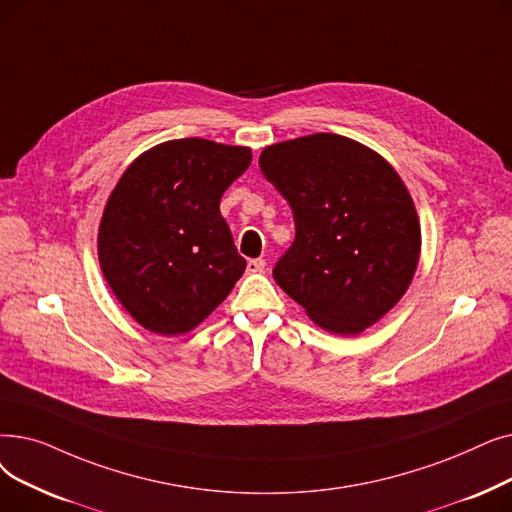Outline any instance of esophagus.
Wrapping results in <instances>:
<instances>
[{"label":"esophagus","mask_w":512,"mask_h":512,"mask_svg":"<svg viewBox=\"0 0 512 512\" xmlns=\"http://www.w3.org/2000/svg\"><path fill=\"white\" fill-rule=\"evenodd\" d=\"M265 265H268V261H265L263 257L251 259V261L247 263V272H249V274H261V272H265Z\"/></svg>","instance_id":"obj_1"}]
</instances>
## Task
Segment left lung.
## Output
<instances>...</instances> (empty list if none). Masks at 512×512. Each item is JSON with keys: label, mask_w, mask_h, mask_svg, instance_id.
<instances>
[{"label": "left lung", "mask_w": 512, "mask_h": 512, "mask_svg": "<svg viewBox=\"0 0 512 512\" xmlns=\"http://www.w3.org/2000/svg\"><path fill=\"white\" fill-rule=\"evenodd\" d=\"M259 167L295 217L274 280L320 328L360 335L406 295L418 265L420 221L402 177L337 133L265 146Z\"/></svg>", "instance_id": "obj_1"}]
</instances>
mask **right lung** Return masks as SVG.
Masks as SVG:
<instances>
[{"mask_svg": "<svg viewBox=\"0 0 512 512\" xmlns=\"http://www.w3.org/2000/svg\"><path fill=\"white\" fill-rule=\"evenodd\" d=\"M251 159L247 146L169 140L142 152L110 192L98 230L100 270L146 330L190 332L247 268L219 201Z\"/></svg>", "mask_w": 512, "mask_h": 512, "instance_id": "add662e5", "label": "right lung"}]
</instances>
